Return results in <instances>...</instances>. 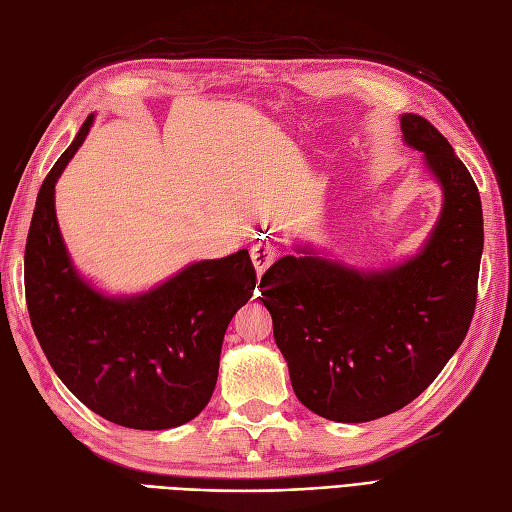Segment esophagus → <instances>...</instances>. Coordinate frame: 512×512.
I'll list each match as a JSON object with an SVG mask.
<instances>
[{"label": "esophagus", "instance_id": "1", "mask_svg": "<svg viewBox=\"0 0 512 512\" xmlns=\"http://www.w3.org/2000/svg\"><path fill=\"white\" fill-rule=\"evenodd\" d=\"M250 256H252V262L256 267V273L262 275L273 265L275 258H278V247L271 243H265V241H258L250 250Z\"/></svg>", "mask_w": 512, "mask_h": 512}]
</instances>
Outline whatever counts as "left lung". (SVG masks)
Segmentation results:
<instances>
[{
  "label": "left lung",
  "instance_id": "obj_1",
  "mask_svg": "<svg viewBox=\"0 0 512 512\" xmlns=\"http://www.w3.org/2000/svg\"><path fill=\"white\" fill-rule=\"evenodd\" d=\"M444 191L422 250L396 267L357 271L297 247L260 280L297 398L334 422H370L418 398L461 347L476 310L482 206L472 174L431 122L400 116Z\"/></svg>",
  "mask_w": 512,
  "mask_h": 512
}]
</instances>
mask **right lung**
<instances>
[{
	"instance_id": "1",
	"label": "right lung",
	"mask_w": 512,
	"mask_h": 512,
	"mask_svg": "<svg viewBox=\"0 0 512 512\" xmlns=\"http://www.w3.org/2000/svg\"><path fill=\"white\" fill-rule=\"evenodd\" d=\"M94 114L38 191L25 243V299L55 375L101 418L163 431L211 400L234 312L256 286L247 250L200 260L148 293L109 297L77 273L55 217V183L84 144Z\"/></svg>"
}]
</instances>
